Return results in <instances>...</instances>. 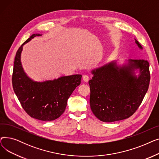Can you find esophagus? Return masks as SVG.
<instances>
[{"mask_svg": "<svg viewBox=\"0 0 159 159\" xmlns=\"http://www.w3.org/2000/svg\"><path fill=\"white\" fill-rule=\"evenodd\" d=\"M82 79H83V80H84V81L88 82L89 80V77L88 76V75H83Z\"/></svg>", "mask_w": 159, "mask_h": 159, "instance_id": "34e87169", "label": "esophagus"}]
</instances>
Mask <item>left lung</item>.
<instances>
[{"mask_svg":"<svg viewBox=\"0 0 159 159\" xmlns=\"http://www.w3.org/2000/svg\"><path fill=\"white\" fill-rule=\"evenodd\" d=\"M91 73L93 77L89 80L91 110L97 119L106 122L126 119L134 113L150 81L149 62L143 59H129L122 65L112 61L93 70Z\"/></svg>","mask_w":159,"mask_h":159,"instance_id":"left-lung-1","label":"left lung"}]
</instances>
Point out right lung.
Listing matches in <instances>:
<instances>
[{"mask_svg":"<svg viewBox=\"0 0 159 159\" xmlns=\"http://www.w3.org/2000/svg\"><path fill=\"white\" fill-rule=\"evenodd\" d=\"M33 34L16 53L12 76L14 92L23 109L32 118L43 121L58 119L64 112L68 99L81 82V75L63 76L54 80L34 81L24 71L21 63L23 46L36 36Z\"/></svg>","mask_w":159,"mask_h":159,"instance_id":"1","label":"right lung"}]
</instances>
